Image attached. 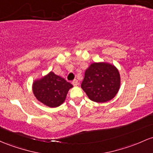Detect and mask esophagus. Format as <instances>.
I'll return each mask as SVG.
<instances>
[{"label":"esophagus","mask_w":153,"mask_h":153,"mask_svg":"<svg viewBox=\"0 0 153 153\" xmlns=\"http://www.w3.org/2000/svg\"><path fill=\"white\" fill-rule=\"evenodd\" d=\"M72 83H73L74 86H77V85H78V81L77 80H73V81H72Z\"/></svg>","instance_id":"34e87169"}]
</instances>
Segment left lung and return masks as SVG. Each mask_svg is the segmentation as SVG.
I'll use <instances>...</instances> for the list:
<instances>
[{
    "label": "left lung",
    "mask_w": 153,
    "mask_h": 153,
    "mask_svg": "<svg viewBox=\"0 0 153 153\" xmlns=\"http://www.w3.org/2000/svg\"><path fill=\"white\" fill-rule=\"evenodd\" d=\"M120 87V75L112 64L93 62L85 70L82 89L91 101L104 103L112 100Z\"/></svg>",
    "instance_id": "obj_1"
}]
</instances>
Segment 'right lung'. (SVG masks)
I'll return each mask as SVG.
<instances>
[{"label":"right lung","mask_w":153,"mask_h":153,"mask_svg":"<svg viewBox=\"0 0 153 153\" xmlns=\"http://www.w3.org/2000/svg\"><path fill=\"white\" fill-rule=\"evenodd\" d=\"M73 85L62 77L49 72L33 82V92L38 101L47 107H56L65 101L69 90Z\"/></svg>","instance_id":"right-lung-1"}]
</instances>
